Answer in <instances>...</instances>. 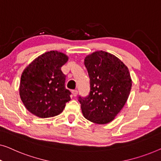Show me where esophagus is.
I'll return each instance as SVG.
<instances>
[{
  "label": "esophagus",
  "instance_id": "esophagus-1",
  "mask_svg": "<svg viewBox=\"0 0 161 161\" xmlns=\"http://www.w3.org/2000/svg\"><path fill=\"white\" fill-rule=\"evenodd\" d=\"M72 94H73V96H74V97H76V96H77V94H78V91L76 90H72Z\"/></svg>",
  "mask_w": 161,
  "mask_h": 161
}]
</instances>
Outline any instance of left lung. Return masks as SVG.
I'll return each instance as SVG.
<instances>
[{
	"label": "left lung",
	"mask_w": 161,
	"mask_h": 161,
	"mask_svg": "<svg viewBox=\"0 0 161 161\" xmlns=\"http://www.w3.org/2000/svg\"><path fill=\"white\" fill-rule=\"evenodd\" d=\"M85 65L90 91L87 96H79L84 117L97 124L110 123L130 94L132 81L128 69L116 56L103 51L87 55Z\"/></svg>",
	"instance_id": "left-lung-1"
}]
</instances>
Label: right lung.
<instances>
[{
    "instance_id": "right-lung-1",
    "label": "right lung",
    "mask_w": 161,
    "mask_h": 161,
    "mask_svg": "<svg viewBox=\"0 0 161 161\" xmlns=\"http://www.w3.org/2000/svg\"><path fill=\"white\" fill-rule=\"evenodd\" d=\"M68 60V56L60 52H47L36 58L22 72L20 98L33 114L42 118L55 117L71 100V92L65 87V75L61 71Z\"/></svg>"
}]
</instances>
